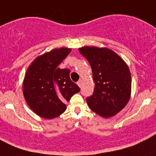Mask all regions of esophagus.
Returning <instances> with one entry per match:
<instances>
[{
	"label": "esophagus",
	"instance_id": "esophagus-1",
	"mask_svg": "<svg viewBox=\"0 0 156 156\" xmlns=\"http://www.w3.org/2000/svg\"><path fill=\"white\" fill-rule=\"evenodd\" d=\"M82 83H83L82 80H79V81H78V82H77V84H78V85L80 87H81V86H82Z\"/></svg>",
	"mask_w": 156,
	"mask_h": 156
}]
</instances>
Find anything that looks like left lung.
<instances>
[{"label": "left lung", "instance_id": "obj_1", "mask_svg": "<svg viewBox=\"0 0 156 156\" xmlns=\"http://www.w3.org/2000/svg\"><path fill=\"white\" fill-rule=\"evenodd\" d=\"M79 52L90 65L94 94L86 99L93 112L104 118L115 115L128 103L131 75L125 61L108 48L84 47Z\"/></svg>", "mask_w": 156, "mask_h": 156}]
</instances>
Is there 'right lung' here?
<instances>
[{"mask_svg":"<svg viewBox=\"0 0 156 156\" xmlns=\"http://www.w3.org/2000/svg\"><path fill=\"white\" fill-rule=\"evenodd\" d=\"M71 52L69 48L55 49L36 58L26 72L23 95L37 115L51 119L66 109V102L80 91L69 77L70 70L58 68Z\"/></svg>","mask_w":156,"mask_h":156,"instance_id":"1","label":"right lung"}]
</instances>
